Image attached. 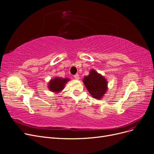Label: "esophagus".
<instances>
[{"label": "esophagus", "instance_id": "34e87169", "mask_svg": "<svg viewBox=\"0 0 154 154\" xmlns=\"http://www.w3.org/2000/svg\"><path fill=\"white\" fill-rule=\"evenodd\" d=\"M74 78H75L76 79H77V80L79 79V76L78 74H76V75H75V76H74Z\"/></svg>", "mask_w": 154, "mask_h": 154}]
</instances>
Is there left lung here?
Masks as SVG:
<instances>
[{"instance_id": "obj_1", "label": "left lung", "mask_w": 154, "mask_h": 154, "mask_svg": "<svg viewBox=\"0 0 154 154\" xmlns=\"http://www.w3.org/2000/svg\"><path fill=\"white\" fill-rule=\"evenodd\" d=\"M83 82L90 94L97 99L102 98L108 90L107 79L95 69L90 70L89 75L83 79Z\"/></svg>"}]
</instances>
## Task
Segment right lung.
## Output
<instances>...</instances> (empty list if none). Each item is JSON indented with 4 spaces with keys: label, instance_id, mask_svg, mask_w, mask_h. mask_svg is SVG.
Returning a JSON list of instances; mask_svg holds the SVG:
<instances>
[{
    "label": "right lung",
    "instance_id": "add662e5",
    "mask_svg": "<svg viewBox=\"0 0 154 154\" xmlns=\"http://www.w3.org/2000/svg\"><path fill=\"white\" fill-rule=\"evenodd\" d=\"M69 78H62L60 77H55L51 79L48 83V88L54 93H59L62 91L67 82L69 81Z\"/></svg>",
    "mask_w": 154,
    "mask_h": 154
}]
</instances>
